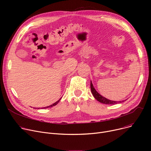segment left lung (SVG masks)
<instances>
[{
	"instance_id": "1",
	"label": "left lung",
	"mask_w": 151,
	"mask_h": 151,
	"mask_svg": "<svg viewBox=\"0 0 151 151\" xmlns=\"http://www.w3.org/2000/svg\"><path fill=\"white\" fill-rule=\"evenodd\" d=\"M91 92L92 93L93 95V96L94 97V98L96 99L97 101H100V103H102L104 104H106V105H114V104H119V103L123 102L124 101H112L108 100L106 98H105L104 97L101 96V95H100L97 91L95 89V88H93V84L92 83V82L91 81Z\"/></svg>"
}]
</instances>
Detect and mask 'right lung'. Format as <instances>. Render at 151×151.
<instances>
[{
	"mask_svg": "<svg viewBox=\"0 0 151 151\" xmlns=\"http://www.w3.org/2000/svg\"><path fill=\"white\" fill-rule=\"evenodd\" d=\"M60 99H59L58 101H57L56 102L54 103V104H52V105H50V106H46V107H45V108H43V109H44V108H50V107H52V106H55V105H56L58 104V103H59V101L60 100ZM42 109H43V108H42Z\"/></svg>",
	"mask_w": 151,
	"mask_h": 151,
	"instance_id": "1",
	"label": "right lung"
}]
</instances>
